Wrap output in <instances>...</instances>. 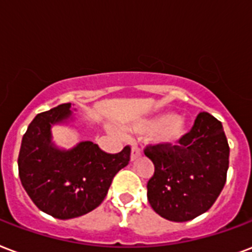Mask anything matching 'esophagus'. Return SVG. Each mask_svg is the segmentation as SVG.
<instances>
[{"instance_id": "esophagus-1", "label": "esophagus", "mask_w": 252, "mask_h": 252, "mask_svg": "<svg viewBox=\"0 0 252 252\" xmlns=\"http://www.w3.org/2000/svg\"><path fill=\"white\" fill-rule=\"evenodd\" d=\"M140 155H142V151H140V148L138 147V146H132L130 159H131V160H135L136 158H139Z\"/></svg>"}]
</instances>
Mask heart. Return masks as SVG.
Segmentation results:
<instances>
[{"mask_svg": "<svg viewBox=\"0 0 252 252\" xmlns=\"http://www.w3.org/2000/svg\"><path fill=\"white\" fill-rule=\"evenodd\" d=\"M130 130L134 132H158V138L165 146H172L179 143L181 138L187 134V124L181 117H175L173 114L165 113L160 116L154 117L151 120H143L131 125Z\"/></svg>", "mask_w": 252, "mask_h": 252, "instance_id": "1", "label": "heart"}]
</instances>
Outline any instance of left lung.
Listing matches in <instances>:
<instances>
[{
    "label": "left lung",
    "instance_id": "8db88e82",
    "mask_svg": "<svg viewBox=\"0 0 252 252\" xmlns=\"http://www.w3.org/2000/svg\"><path fill=\"white\" fill-rule=\"evenodd\" d=\"M179 143L144 148L155 165L147 198L160 217L185 222L208 212L222 192L230 148L222 124L206 112L197 116L192 130Z\"/></svg>",
    "mask_w": 252,
    "mask_h": 252
}]
</instances>
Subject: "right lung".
<instances>
[{"label":"right lung","instance_id":"add662e5","mask_svg":"<svg viewBox=\"0 0 252 252\" xmlns=\"http://www.w3.org/2000/svg\"><path fill=\"white\" fill-rule=\"evenodd\" d=\"M72 120L71 104L43 112L29 125L19 150L18 171L35 205L58 220L89 213L104 201L117 172L128 164L130 147L106 154L91 140L58 148L51 127Z\"/></svg>","mask_w":252,"mask_h":252}]
</instances>
